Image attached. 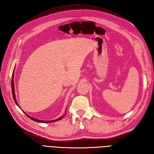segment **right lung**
<instances>
[{
	"mask_svg": "<svg viewBox=\"0 0 154 154\" xmlns=\"http://www.w3.org/2000/svg\"><path fill=\"white\" fill-rule=\"evenodd\" d=\"M13 72H14V71L13 72V74H12V77H13V78H12V80H11V90H12V94H13V97L14 101H15V103L18 106V103H17V100H16V97H15V88H14V81H13V75H14V73H13ZM24 113H25V112H24ZM25 114H26V113H25ZM26 115L29 118H30L31 119L33 120V121H35V122H39V123H52V122H57V121L62 119L63 118V116H62V117H60V118H58V119H55V120H51V121H42V120L36 119H35V118H32V117H31V116H28V115L26 114Z\"/></svg>",
	"mask_w": 154,
	"mask_h": 154,
	"instance_id": "right-lung-1",
	"label": "right lung"
}]
</instances>
